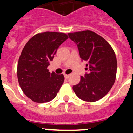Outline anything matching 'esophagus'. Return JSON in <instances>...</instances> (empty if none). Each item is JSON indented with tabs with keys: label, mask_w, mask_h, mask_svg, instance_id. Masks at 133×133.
Here are the masks:
<instances>
[{
	"label": "esophagus",
	"mask_w": 133,
	"mask_h": 133,
	"mask_svg": "<svg viewBox=\"0 0 133 133\" xmlns=\"http://www.w3.org/2000/svg\"><path fill=\"white\" fill-rule=\"evenodd\" d=\"M64 76H65V79H68V78H69V76H70V75H68V74H64Z\"/></svg>",
	"instance_id": "obj_1"
}]
</instances>
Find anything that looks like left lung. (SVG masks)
<instances>
[{
    "label": "left lung",
    "mask_w": 133,
    "mask_h": 133,
    "mask_svg": "<svg viewBox=\"0 0 133 133\" xmlns=\"http://www.w3.org/2000/svg\"><path fill=\"white\" fill-rule=\"evenodd\" d=\"M76 43L82 60L87 61L88 70L73 90L81 100L96 102L102 98L112 88L116 79L117 61L115 53L103 37L92 31L68 33Z\"/></svg>",
    "instance_id": "left-lung-1"
}]
</instances>
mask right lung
<instances>
[{
  "instance_id": "add662e5",
  "label": "right lung",
  "mask_w": 133,
  "mask_h": 133,
  "mask_svg": "<svg viewBox=\"0 0 133 133\" xmlns=\"http://www.w3.org/2000/svg\"><path fill=\"white\" fill-rule=\"evenodd\" d=\"M68 38L63 33H37L22 51L17 65V78L23 92L35 102L51 101L62 86L63 75L50 73L47 66L60 45Z\"/></svg>"
}]
</instances>
